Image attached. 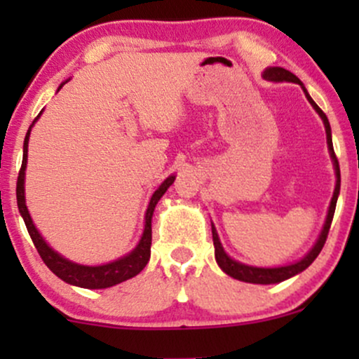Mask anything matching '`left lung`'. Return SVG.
Wrapping results in <instances>:
<instances>
[{"instance_id":"8db88e82","label":"left lung","mask_w":359,"mask_h":359,"mask_svg":"<svg viewBox=\"0 0 359 359\" xmlns=\"http://www.w3.org/2000/svg\"><path fill=\"white\" fill-rule=\"evenodd\" d=\"M263 79L273 81V82H283V81H285V82H294V84L302 86V82H300V79H299L297 76H295V74H292L290 71H287V69H282V67H269L265 72H263ZM302 89H304V93H306L309 102H311V104L314 106V109L317 111V113H319V116L323 118L324 128H325V137H327L329 154H331L332 163H334V170H336V189H334V194H332L331 205H329L327 217H325L324 228H323V231H320L319 238H317L316 245L312 246V250L309 251L306 257H304L302 259H299V262L292 263V265L275 266V269H259V266H250V265H245V263L236 262V259H233L231 257H228V255H226L224 248H222V245H221V241H219V236H217V233H216V228H214V224H212L214 255H216L217 265H219L221 270L224 271V273H228L229 277H233V278H236V280H241V282L259 283V285H269V283H278V282H283V280L294 277V275H297V273H300V271H304L309 265H311L312 262H314V259L317 258V255H319L320 250H323L325 240H327V233H329V228H331L332 217H334L337 196H339V189H341L339 162H337L336 154H334V148H332L331 126H329L327 116H325V114L323 113V109H320L319 106H317L316 102L312 101V97L309 96V93L306 90V88H304V86H302Z\"/></svg>"}]
</instances>
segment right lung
Segmentation results:
<instances>
[{
    "label": "right lung",
    "instance_id": "obj_1",
    "mask_svg": "<svg viewBox=\"0 0 359 359\" xmlns=\"http://www.w3.org/2000/svg\"><path fill=\"white\" fill-rule=\"evenodd\" d=\"M39 116H36V119H39ZM34 123H32L30 128H28L27 137H25V143H23V162H22V168H20L18 172V180H16V203H18L20 214H22L25 226H27L28 229V234H30L32 241H34L35 248L39 251L40 257H42L45 265H47L60 280L71 283V285L82 287V288H108V287L116 285V283L125 282V280L135 277V275H138L140 271L145 269L148 259H150L151 216H154L155 205L160 201V197L167 192V189L174 184L175 175L167 177V179L162 182V185H160V187L154 192V196H151L150 204H148V209L145 214V229H143L142 240L138 241L137 248L131 251V253H128L126 257L114 259V262L106 263V265H97V266L79 265V263H74L71 259L64 258L62 255L57 253V251H53L50 246L45 243L42 234L39 233V229L35 228L34 221H32L30 212H28L27 209V204H25V168H27L28 140H30V131H32V126H34Z\"/></svg>",
    "mask_w": 359,
    "mask_h": 359
}]
</instances>
